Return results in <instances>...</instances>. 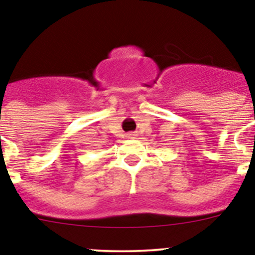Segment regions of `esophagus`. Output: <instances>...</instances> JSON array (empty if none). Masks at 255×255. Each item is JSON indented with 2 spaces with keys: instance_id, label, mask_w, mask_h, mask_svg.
Masks as SVG:
<instances>
[{
  "instance_id": "obj_1",
  "label": "esophagus",
  "mask_w": 255,
  "mask_h": 255,
  "mask_svg": "<svg viewBox=\"0 0 255 255\" xmlns=\"http://www.w3.org/2000/svg\"><path fill=\"white\" fill-rule=\"evenodd\" d=\"M128 136H129V137H135V136H136V134H135V132H129V134H128Z\"/></svg>"
}]
</instances>
